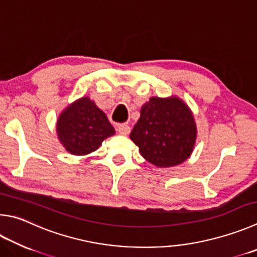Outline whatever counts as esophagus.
Listing matches in <instances>:
<instances>
[{"label": "esophagus", "instance_id": "1", "mask_svg": "<svg viewBox=\"0 0 257 257\" xmlns=\"http://www.w3.org/2000/svg\"><path fill=\"white\" fill-rule=\"evenodd\" d=\"M118 132L121 135H128L130 133V127L128 124H119L118 125Z\"/></svg>", "mask_w": 257, "mask_h": 257}]
</instances>
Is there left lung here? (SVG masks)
Listing matches in <instances>:
<instances>
[{"label":"left lung","instance_id":"obj_1","mask_svg":"<svg viewBox=\"0 0 257 257\" xmlns=\"http://www.w3.org/2000/svg\"><path fill=\"white\" fill-rule=\"evenodd\" d=\"M197 134L192 111L183 100L153 96L142 106L130 139L151 164L173 167L191 156Z\"/></svg>","mask_w":257,"mask_h":257}]
</instances>
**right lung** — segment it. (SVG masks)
Instances as JSON below:
<instances>
[{"instance_id":"right-lung-1","label":"right lung","mask_w":257,"mask_h":257,"mask_svg":"<svg viewBox=\"0 0 257 257\" xmlns=\"http://www.w3.org/2000/svg\"><path fill=\"white\" fill-rule=\"evenodd\" d=\"M56 130L59 143L76 156L95 152L104 139L115 134L108 116L88 96L74 101L62 111Z\"/></svg>"}]
</instances>
